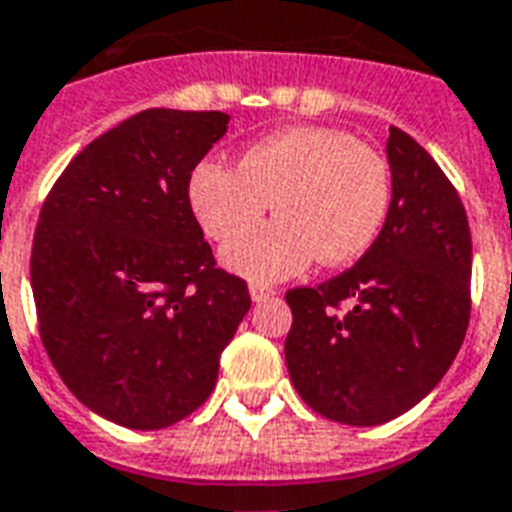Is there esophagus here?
I'll list each match as a JSON object with an SVG mask.
<instances>
[{"mask_svg":"<svg viewBox=\"0 0 512 512\" xmlns=\"http://www.w3.org/2000/svg\"><path fill=\"white\" fill-rule=\"evenodd\" d=\"M249 295H252V301H266V298H271V295H274V287L260 285V282H252V285H249Z\"/></svg>","mask_w":512,"mask_h":512,"instance_id":"esophagus-1","label":"esophagus"}]
</instances>
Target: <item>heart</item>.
I'll return each instance as SVG.
<instances>
[{"mask_svg": "<svg viewBox=\"0 0 512 512\" xmlns=\"http://www.w3.org/2000/svg\"><path fill=\"white\" fill-rule=\"evenodd\" d=\"M391 165L333 127H293L246 146L236 168L198 162L187 181L192 214L225 244L271 202L280 219L225 249V266L249 279H282L314 257L328 268L366 255L391 208Z\"/></svg>", "mask_w": 512, "mask_h": 512, "instance_id": "1", "label": "heart"}]
</instances>
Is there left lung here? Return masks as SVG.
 <instances>
[{
  "instance_id": "8db88e82",
  "label": "left lung",
  "mask_w": 512,
  "mask_h": 512,
  "mask_svg": "<svg viewBox=\"0 0 512 512\" xmlns=\"http://www.w3.org/2000/svg\"><path fill=\"white\" fill-rule=\"evenodd\" d=\"M393 198L372 249L287 290L290 380L317 415L380 426L434 391L469 325L472 236L456 187L418 140L388 130Z\"/></svg>"
}]
</instances>
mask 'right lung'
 Returning a JSON list of instances; mask_svg holds the SVG:
<instances>
[{
    "label": "right lung",
    "mask_w": 512,
    "mask_h": 512,
    "mask_svg": "<svg viewBox=\"0 0 512 512\" xmlns=\"http://www.w3.org/2000/svg\"><path fill=\"white\" fill-rule=\"evenodd\" d=\"M227 119L135 113L78 151L40 208L43 347L75 399L127 429H168L198 410L252 306L244 279L217 268L187 200L189 173Z\"/></svg>",
    "instance_id": "add662e5"
}]
</instances>
